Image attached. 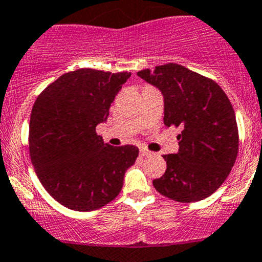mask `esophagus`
<instances>
[{"mask_svg":"<svg viewBox=\"0 0 262 262\" xmlns=\"http://www.w3.org/2000/svg\"><path fill=\"white\" fill-rule=\"evenodd\" d=\"M140 155L145 157V156H150V155H152V152H150V150H148L147 148H140Z\"/></svg>","mask_w":262,"mask_h":262,"instance_id":"obj_1","label":"esophagus"}]
</instances>
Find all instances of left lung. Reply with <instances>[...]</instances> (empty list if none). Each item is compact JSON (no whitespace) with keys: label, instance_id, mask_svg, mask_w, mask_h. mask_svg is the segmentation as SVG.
<instances>
[{"label":"left lung","instance_id":"8db88e82","mask_svg":"<svg viewBox=\"0 0 262 262\" xmlns=\"http://www.w3.org/2000/svg\"><path fill=\"white\" fill-rule=\"evenodd\" d=\"M138 75L164 95L165 126L182 129L178 153L164 156L166 171L153 186L178 203L204 200L226 181L239 149L229 97L214 80L177 63L145 69Z\"/></svg>","mask_w":262,"mask_h":262}]
</instances>
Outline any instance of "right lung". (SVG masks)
<instances>
[{
    "label": "right lung",
    "mask_w": 262,
    "mask_h": 262,
    "mask_svg": "<svg viewBox=\"0 0 262 262\" xmlns=\"http://www.w3.org/2000/svg\"><path fill=\"white\" fill-rule=\"evenodd\" d=\"M131 73L79 69L59 76L33 104L28 147L38 181L61 205L76 212L114 200L124 172L135 164V145L112 147L96 133Z\"/></svg>",
    "instance_id": "add662e5"
}]
</instances>
